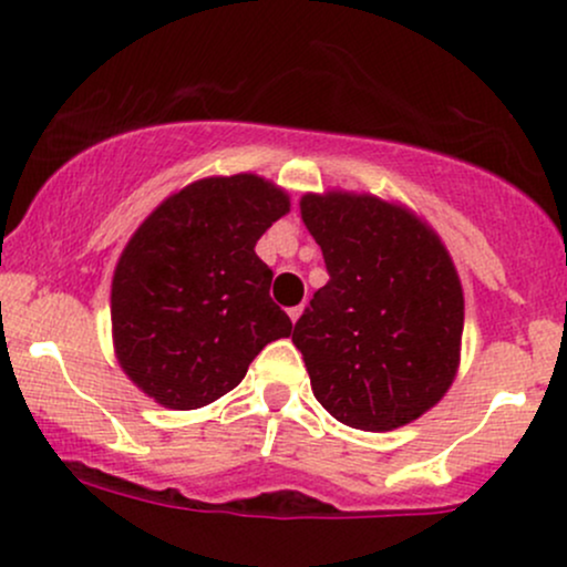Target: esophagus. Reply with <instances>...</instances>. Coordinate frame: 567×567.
I'll return each mask as SVG.
<instances>
[{"label": "esophagus", "mask_w": 567, "mask_h": 567, "mask_svg": "<svg viewBox=\"0 0 567 567\" xmlns=\"http://www.w3.org/2000/svg\"><path fill=\"white\" fill-rule=\"evenodd\" d=\"M303 315V303L301 306H292V309H288V317L292 322H298V317Z\"/></svg>", "instance_id": "1"}]
</instances>
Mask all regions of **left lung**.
<instances>
[{
	"label": "left lung",
	"instance_id": "1",
	"mask_svg": "<svg viewBox=\"0 0 567 567\" xmlns=\"http://www.w3.org/2000/svg\"><path fill=\"white\" fill-rule=\"evenodd\" d=\"M301 218L330 275L292 330L311 392L362 432L410 424L458 370L464 290L445 245L370 194H303Z\"/></svg>",
	"mask_w": 567,
	"mask_h": 567
}]
</instances>
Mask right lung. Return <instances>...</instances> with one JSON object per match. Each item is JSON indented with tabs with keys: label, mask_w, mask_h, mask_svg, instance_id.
Returning <instances> with one entry per match:
<instances>
[{
	"label": "right lung",
	"mask_w": 567,
	"mask_h": 567,
	"mask_svg": "<svg viewBox=\"0 0 567 567\" xmlns=\"http://www.w3.org/2000/svg\"><path fill=\"white\" fill-rule=\"evenodd\" d=\"M290 210L252 173L202 178L167 197L130 237L114 269L112 330L130 381L159 405H210L245 379L266 343L288 338L271 301L261 234Z\"/></svg>",
	"instance_id": "add662e5"
}]
</instances>
